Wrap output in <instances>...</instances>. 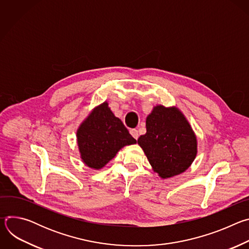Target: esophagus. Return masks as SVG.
I'll return each instance as SVG.
<instances>
[{
  "label": "esophagus",
  "instance_id": "34e87169",
  "mask_svg": "<svg viewBox=\"0 0 249 249\" xmlns=\"http://www.w3.org/2000/svg\"><path fill=\"white\" fill-rule=\"evenodd\" d=\"M130 133H131V135L133 136V138H134V139L138 140L139 133H138V130H137V129H131V130H130Z\"/></svg>",
  "mask_w": 249,
  "mask_h": 249
}]
</instances>
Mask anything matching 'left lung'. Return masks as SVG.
I'll return each mask as SVG.
<instances>
[{"label":"left lung","mask_w":249,"mask_h":249,"mask_svg":"<svg viewBox=\"0 0 249 249\" xmlns=\"http://www.w3.org/2000/svg\"><path fill=\"white\" fill-rule=\"evenodd\" d=\"M147 133L138 144L149 162L162 178L185 171L197 154L196 137L183 116L175 107L156 106L146 120Z\"/></svg>","instance_id":"obj_1"}]
</instances>
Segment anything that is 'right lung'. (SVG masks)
I'll return each instance as SVG.
<instances>
[{
  "instance_id": "1",
  "label": "right lung",
  "mask_w": 249,
  "mask_h": 249,
  "mask_svg": "<svg viewBox=\"0 0 249 249\" xmlns=\"http://www.w3.org/2000/svg\"><path fill=\"white\" fill-rule=\"evenodd\" d=\"M77 138L84 162L95 169L111 160L121 148L137 142L122 121L114 116L107 102L93 109L80 126Z\"/></svg>"
}]
</instances>
